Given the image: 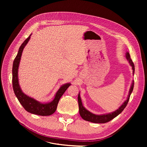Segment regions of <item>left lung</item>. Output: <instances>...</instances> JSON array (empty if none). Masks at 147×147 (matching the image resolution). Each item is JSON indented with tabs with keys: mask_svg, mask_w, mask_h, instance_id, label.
<instances>
[{
	"mask_svg": "<svg viewBox=\"0 0 147 147\" xmlns=\"http://www.w3.org/2000/svg\"><path fill=\"white\" fill-rule=\"evenodd\" d=\"M126 57L127 60L129 61L131 66L132 67V69L133 70V75L134 74V71H135V68H134V64L133 63L131 59L130 55L128 52L126 53ZM134 81L133 80L131 84V86L130 88L129 91V94L128 96L127 97V99L123 102V104L119 107L117 110H115V112H111L109 113H107V114H102V115H95L94 113H92L90 112V111H88L87 109L84 107V106L83 105L82 99L80 97V92L78 96V106H79V113L81 117L84 119L86 121H90L92 123H105L110 121V120H112L114 118L117 117L119 114L121 113L123 110L125 109L126 107L129 100V97L131 94V93L133 91V88H134Z\"/></svg>",
	"mask_w": 147,
	"mask_h": 147,
	"instance_id": "obj_1",
	"label": "left lung"
}]
</instances>
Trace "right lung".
<instances>
[{
  "instance_id": "add662e5",
  "label": "right lung",
  "mask_w": 147,
  "mask_h": 147,
  "mask_svg": "<svg viewBox=\"0 0 147 147\" xmlns=\"http://www.w3.org/2000/svg\"><path fill=\"white\" fill-rule=\"evenodd\" d=\"M31 35L32 34H30L29 37L26 38L25 41L22 43V45L19 48L18 53L15 60L13 61L12 68L13 88L17 99H18L20 104L27 112L32 114L40 115V116H49V115H51L55 112L60 98L63 95L67 89L70 86L71 84L67 83L62 85L58 91L56 92L54 99L51 102H48V103H42V102L35 100L32 97H30L29 96L25 94L22 91L18 81V67L22 53H23L24 47L29 41Z\"/></svg>"
}]
</instances>
